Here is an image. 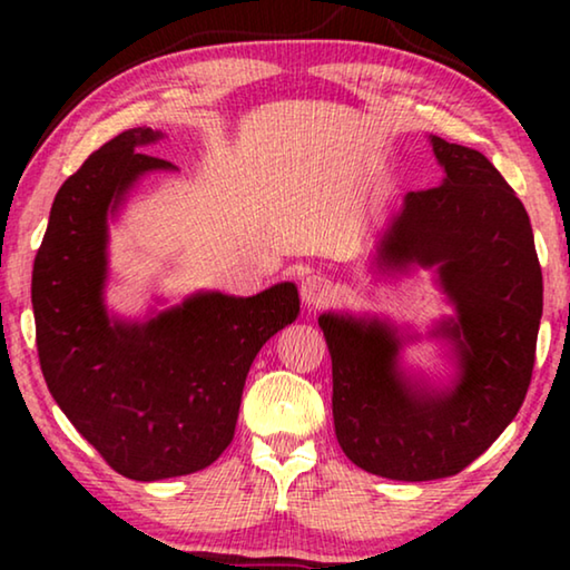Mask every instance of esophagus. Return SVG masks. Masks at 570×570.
Returning <instances> with one entry per match:
<instances>
[{"mask_svg":"<svg viewBox=\"0 0 570 570\" xmlns=\"http://www.w3.org/2000/svg\"><path fill=\"white\" fill-rule=\"evenodd\" d=\"M334 296V284L322 274H312L302 282V298L308 306H322Z\"/></svg>","mask_w":570,"mask_h":570,"instance_id":"obj_1","label":"esophagus"}]
</instances>
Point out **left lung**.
<instances>
[{
  "mask_svg": "<svg viewBox=\"0 0 570 570\" xmlns=\"http://www.w3.org/2000/svg\"><path fill=\"white\" fill-rule=\"evenodd\" d=\"M445 178L412 190L380 236V272L435 268L455 314L430 332L455 377L430 384L400 364L417 334L377 316L326 312L332 412L356 468L390 480L458 475L500 438L525 400L543 314V276L523 204L480 150L430 135Z\"/></svg>",
  "mask_w": 570,
  "mask_h": 570,
  "instance_id": "8db88e82",
  "label": "left lung"
}]
</instances>
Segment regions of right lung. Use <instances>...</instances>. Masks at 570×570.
<instances>
[{"label":"right lung","instance_id":"add662e5","mask_svg":"<svg viewBox=\"0 0 570 570\" xmlns=\"http://www.w3.org/2000/svg\"><path fill=\"white\" fill-rule=\"evenodd\" d=\"M160 138L150 128L115 135L62 183L32 272L47 387L105 462L140 482L218 460L258 350L298 314L292 282L256 296L198 292L142 322L108 312V218L148 173L176 170L138 150Z\"/></svg>","mask_w":570,"mask_h":570}]
</instances>
